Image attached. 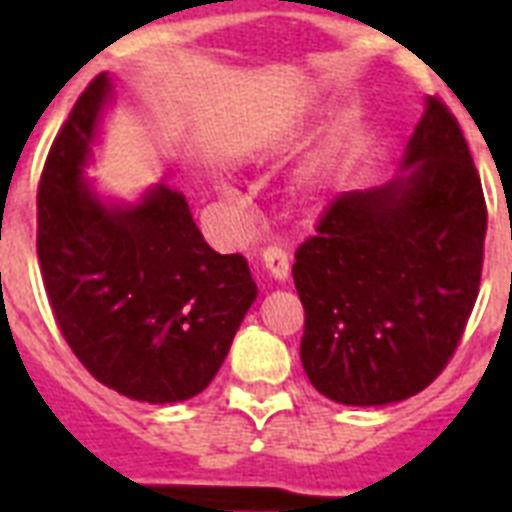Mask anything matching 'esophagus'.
I'll use <instances>...</instances> for the list:
<instances>
[{"label": "esophagus", "instance_id": "esophagus-1", "mask_svg": "<svg viewBox=\"0 0 512 512\" xmlns=\"http://www.w3.org/2000/svg\"><path fill=\"white\" fill-rule=\"evenodd\" d=\"M260 260H263L265 271L276 281H284L289 276V255L281 247H265Z\"/></svg>", "mask_w": 512, "mask_h": 512}]
</instances>
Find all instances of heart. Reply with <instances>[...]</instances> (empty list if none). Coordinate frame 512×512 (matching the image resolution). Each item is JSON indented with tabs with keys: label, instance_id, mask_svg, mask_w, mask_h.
Masks as SVG:
<instances>
[{
	"label": "heart",
	"instance_id": "obj_1",
	"mask_svg": "<svg viewBox=\"0 0 512 512\" xmlns=\"http://www.w3.org/2000/svg\"><path fill=\"white\" fill-rule=\"evenodd\" d=\"M316 185H319V177H316V172L305 175L303 183H300V188H297V196H300V199H308V196H313V191H316Z\"/></svg>",
	"mask_w": 512,
	"mask_h": 512
}]
</instances>
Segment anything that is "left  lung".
Listing matches in <instances>:
<instances>
[{
  "label": "left lung",
  "instance_id": "1",
  "mask_svg": "<svg viewBox=\"0 0 512 512\" xmlns=\"http://www.w3.org/2000/svg\"><path fill=\"white\" fill-rule=\"evenodd\" d=\"M401 167L393 183L340 193L295 252L303 369L337 404L382 406L428 388L476 305L484 188L444 100L428 98Z\"/></svg>",
  "mask_w": 512,
  "mask_h": 512
}]
</instances>
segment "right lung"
<instances>
[{"mask_svg":"<svg viewBox=\"0 0 512 512\" xmlns=\"http://www.w3.org/2000/svg\"><path fill=\"white\" fill-rule=\"evenodd\" d=\"M111 92L95 76L60 127L36 193V255L52 316L82 366L135 401L175 404L207 388L257 287L241 255H220L188 201L154 185L138 204H103L84 183Z\"/></svg>","mask_w":512,"mask_h":512,"instance_id":"obj_1","label":"right lung"}]
</instances>
